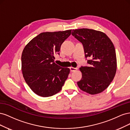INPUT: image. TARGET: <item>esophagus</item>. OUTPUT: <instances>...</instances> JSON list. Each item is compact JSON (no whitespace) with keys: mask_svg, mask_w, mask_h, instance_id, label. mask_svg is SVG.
<instances>
[{"mask_svg":"<svg viewBox=\"0 0 130 130\" xmlns=\"http://www.w3.org/2000/svg\"><path fill=\"white\" fill-rule=\"evenodd\" d=\"M77 69V68L72 67H70V72H75V71H76V70Z\"/></svg>","mask_w":130,"mask_h":130,"instance_id":"1","label":"esophagus"}]
</instances>
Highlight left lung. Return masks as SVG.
<instances>
[{"label":"left lung","mask_w":130,"mask_h":130,"mask_svg":"<svg viewBox=\"0 0 130 130\" xmlns=\"http://www.w3.org/2000/svg\"><path fill=\"white\" fill-rule=\"evenodd\" d=\"M72 35L82 43L89 66L80 68L82 77L77 82L82 90L90 94L103 92L113 81L117 70L115 46L104 32L89 29L73 30Z\"/></svg>","instance_id":"8db88e82"}]
</instances>
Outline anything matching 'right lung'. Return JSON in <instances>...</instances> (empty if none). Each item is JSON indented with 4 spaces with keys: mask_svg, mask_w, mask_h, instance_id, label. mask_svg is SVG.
Listing matches in <instances>:
<instances>
[{
    "mask_svg": "<svg viewBox=\"0 0 130 130\" xmlns=\"http://www.w3.org/2000/svg\"><path fill=\"white\" fill-rule=\"evenodd\" d=\"M72 30L43 32L27 44L22 55V70L26 83L38 95L51 96L60 91L70 69L54 63V55H60L62 44Z\"/></svg>",
    "mask_w": 130,
    "mask_h": 130,
    "instance_id": "right-lung-1",
    "label": "right lung"
}]
</instances>
